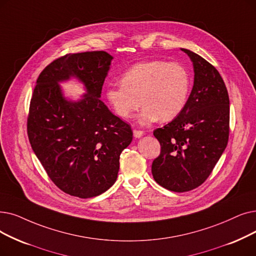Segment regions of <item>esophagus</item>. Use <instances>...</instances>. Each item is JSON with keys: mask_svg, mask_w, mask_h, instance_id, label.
Here are the masks:
<instances>
[{"mask_svg": "<svg viewBox=\"0 0 256 256\" xmlns=\"http://www.w3.org/2000/svg\"><path fill=\"white\" fill-rule=\"evenodd\" d=\"M132 134H134L135 138H140L141 136H143L144 132L142 130H132Z\"/></svg>", "mask_w": 256, "mask_h": 256, "instance_id": "1", "label": "esophagus"}]
</instances>
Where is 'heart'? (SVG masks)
Instances as JSON below:
<instances>
[{"mask_svg": "<svg viewBox=\"0 0 256 256\" xmlns=\"http://www.w3.org/2000/svg\"><path fill=\"white\" fill-rule=\"evenodd\" d=\"M190 91V76L185 66L154 60L130 66L121 76V84L106 88V98L122 119L130 118L142 104L139 121L146 124L176 118L185 108Z\"/></svg>", "mask_w": 256, "mask_h": 256, "instance_id": "obj_1", "label": "heart"}]
</instances>
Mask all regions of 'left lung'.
Instances as JSON below:
<instances>
[{
    "label": "left lung",
    "mask_w": 256,
    "mask_h": 256,
    "mask_svg": "<svg viewBox=\"0 0 256 256\" xmlns=\"http://www.w3.org/2000/svg\"><path fill=\"white\" fill-rule=\"evenodd\" d=\"M182 51L194 64V86L182 112L154 130L161 152L152 164L154 181L174 192L202 185L229 138V95L223 78L202 56L187 49Z\"/></svg>",
    "instance_id": "obj_1"
}]
</instances>
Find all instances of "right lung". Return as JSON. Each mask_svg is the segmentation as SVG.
Listing matches in <instances>:
<instances>
[{"label": "right lung", "mask_w": 256, "mask_h": 256, "mask_svg": "<svg viewBox=\"0 0 256 256\" xmlns=\"http://www.w3.org/2000/svg\"><path fill=\"white\" fill-rule=\"evenodd\" d=\"M112 60L104 51L66 54L40 72L33 90L27 119L31 148L51 181L70 196L106 192L132 139L130 124L99 99ZM71 76L87 88L78 102L66 101L58 84Z\"/></svg>", "instance_id": "obj_1"}]
</instances>
